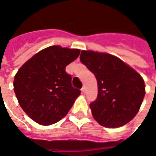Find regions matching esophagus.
Listing matches in <instances>:
<instances>
[{
	"instance_id": "1",
	"label": "esophagus",
	"mask_w": 156,
	"mask_h": 156,
	"mask_svg": "<svg viewBox=\"0 0 156 156\" xmlns=\"http://www.w3.org/2000/svg\"><path fill=\"white\" fill-rule=\"evenodd\" d=\"M85 90H86V88H85V87H83V88H81V91L83 92V93H84Z\"/></svg>"
}]
</instances>
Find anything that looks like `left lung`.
<instances>
[{"label":"left lung","mask_w":156,"mask_h":156,"mask_svg":"<svg viewBox=\"0 0 156 156\" xmlns=\"http://www.w3.org/2000/svg\"><path fill=\"white\" fill-rule=\"evenodd\" d=\"M80 61L94 74L98 97L89 105L93 117L106 128L121 127L137 115L145 94L144 79L115 56L82 51Z\"/></svg>","instance_id":"left-lung-1"}]
</instances>
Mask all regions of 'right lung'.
<instances>
[{
    "mask_svg": "<svg viewBox=\"0 0 156 156\" xmlns=\"http://www.w3.org/2000/svg\"><path fill=\"white\" fill-rule=\"evenodd\" d=\"M79 53V49L48 47L26 62L15 75L13 86L19 105L37 124L50 125L61 120L80 95L65 71Z\"/></svg>",
    "mask_w": 156,
    "mask_h": 156,
    "instance_id": "add662e5",
    "label": "right lung"
}]
</instances>
